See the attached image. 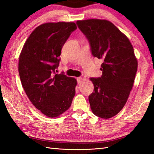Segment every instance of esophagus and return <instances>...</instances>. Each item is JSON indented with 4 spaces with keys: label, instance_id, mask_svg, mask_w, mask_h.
<instances>
[{
    "label": "esophagus",
    "instance_id": "34e87169",
    "mask_svg": "<svg viewBox=\"0 0 154 154\" xmlns=\"http://www.w3.org/2000/svg\"><path fill=\"white\" fill-rule=\"evenodd\" d=\"M77 80L78 84H80V83H82V81H83V78H81V77H77Z\"/></svg>",
    "mask_w": 154,
    "mask_h": 154
}]
</instances>
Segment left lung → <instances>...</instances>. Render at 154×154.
Returning <instances> with one entry per match:
<instances>
[{
    "instance_id": "left-lung-1",
    "label": "left lung",
    "mask_w": 154,
    "mask_h": 154,
    "mask_svg": "<svg viewBox=\"0 0 154 154\" xmlns=\"http://www.w3.org/2000/svg\"><path fill=\"white\" fill-rule=\"evenodd\" d=\"M78 27L89 40L94 57L102 59V76L90 78L94 86L89 95L94 115L110 119L127 102L138 69V61L129 39L106 20H77Z\"/></svg>"
}]
</instances>
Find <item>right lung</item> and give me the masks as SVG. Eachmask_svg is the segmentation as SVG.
Listing matches in <instances>:
<instances>
[{
  "label": "right lung",
  "mask_w": 154,
  "mask_h": 154,
  "mask_svg": "<svg viewBox=\"0 0 154 154\" xmlns=\"http://www.w3.org/2000/svg\"><path fill=\"white\" fill-rule=\"evenodd\" d=\"M74 22H46L38 26L26 41L19 56L22 85L33 105L44 115L57 117L69 109L77 81L63 73L55 74L61 50Z\"/></svg>",
  "instance_id": "1"
}]
</instances>
